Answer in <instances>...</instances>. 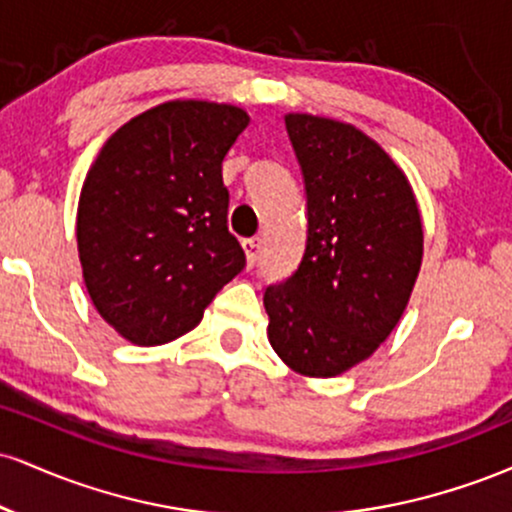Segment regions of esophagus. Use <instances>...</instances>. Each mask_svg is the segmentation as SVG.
I'll return each instance as SVG.
<instances>
[{
  "mask_svg": "<svg viewBox=\"0 0 512 512\" xmlns=\"http://www.w3.org/2000/svg\"><path fill=\"white\" fill-rule=\"evenodd\" d=\"M243 250H245V257H248V264L250 267H255L257 260H260V250H262V238H245L243 240Z\"/></svg>",
  "mask_w": 512,
  "mask_h": 512,
  "instance_id": "1",
  "label": "esophagus"
}]
</instances>
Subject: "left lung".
<instances>
[{
	"label": "left lung",
	"mask_w": 512,
	"mask_h": 512,
	"mask_svg": "<svg viewBox=\"0 0 512 512\" xmlns=\"http://www.w3.org/2000/svg\"><path fill=\"white\" fill-rule=\"evenodd\" d=\"M308 197V240L289 279L267 286V337L286 366L334 378L378 349L407 308L424 228L407 175L346 122L289 113Z\"/></svg>",
	"instance_id": "8db88e82"
}]
</instances>
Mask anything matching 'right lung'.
<instances>
[{
	"label": "right lung",
	"instance_id": "1",
	"mask_svg": "<svg viewBox=\"0 0 512 512\" xmlns=\"http://www.w3.org/2000/svg\"><path fill=\"white\" fill-rule=\"evenodd\" d=\"M248 122L228 103H161L117 129L86 173L76 211L84 284L103 320L132 344L195 330L243 272L221 163Z\"/></svg>",
	"mask_w": 512,
	"mask_h": 512
}]
</instances>
